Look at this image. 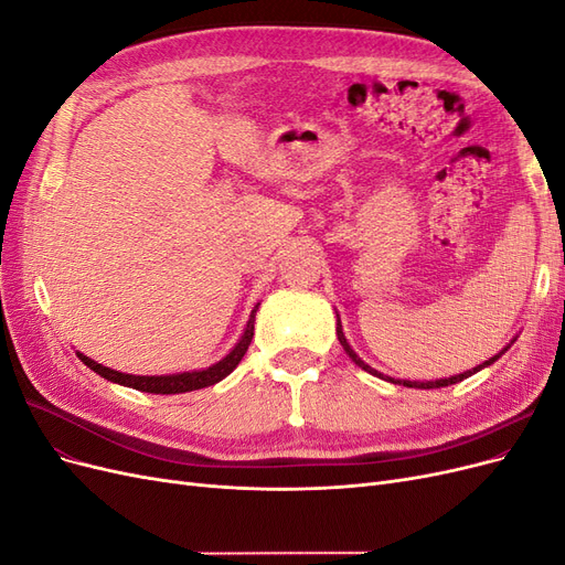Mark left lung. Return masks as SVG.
I'll return each instance as SVG.
<instances>
[{
  "mask_svg": "<svg viewBox=\"0 0 565 565\" xmlns=\"http://www.w3.org/2000/svg\"><path fill=\"white\" fill-rule=\"evenodd\" d=\"M337 339H339V344L344 347V351L349 353V358L351 361L358 365V367H363V370H367V372H372V374H377V370H372L370 365H365L361 358L355 355V351L349 347V341H347V337H344V332H341V322L337 320ZM500 355H494V358H490V361H486L483 365H478V367H473V370H469V372H465V374H457V377H448V380H436V382H407V380H403V382H396V380H388V382H393V384H403V386H409V388H440V386H450V384H457V382H461V380H467V377H471V374H476L478 370L481 367H486V365H490V363H494L498 361ZM382 377V374H380Z\"/></svg>",
  "mask_w": 565,
  "mask_h": 565,
  "instance_id": "1",
  "label": "left lung"
}]
</instances>
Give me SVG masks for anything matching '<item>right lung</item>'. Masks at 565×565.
I'll return each instance as SVG.
<instances>
[{
  "mask_svg": "<svg viewBox=\"0 0 565 565\" xmlns=\"http://www.w3.org/2000/svg\"><path fill=\"white\" fill-rule=\"evenodd\" d=\"M254 313L252 311L249 320H247V328L243 339L237 341V347L224 358V361H218L216 365L207 367V370H200V372H181V374H169V377H136V374H125V372H115L110 367L98 365L96 361L87 355H79V361L87 365L89 370H94L100 377H106L108 382L115 384H122V386H131L136 391H146V393H185V391H195V388H204V386H212L216 382H221L224 377L237 367V363L243 361V355L247 353L249 341L254 337Z\"/></svg>",
  "mask_w": 565,
  "mask_h": 565,
  "instance_id": "right-lung-1",
  "label": "right lung"
}]
</instances>
